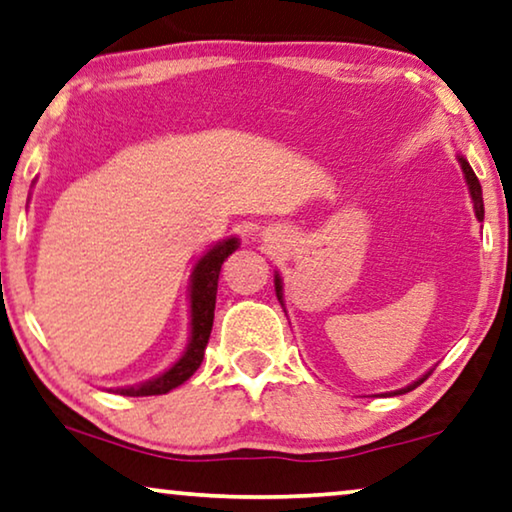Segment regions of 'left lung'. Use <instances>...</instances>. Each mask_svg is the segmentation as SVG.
I'll use <instances>...</instances> for the list:
<instances>
[{
	"label": "left lung",
	"instance_id": "1",
	"mask_svg": "<svg viewBox=\"0 0 512 512\" xmlns=\"http://www.w3.org/2000/svg\"><path fill=\"white\" fill-rule=\"evenodd\" d=\"M457 160H460V167H462V172H464V179H467V186H469V195H471V202H474V211H476V218L480 220V223H483V218H485V207H483V188H480V181H478V177L474 174V170H471V165L467 163V158L464 156H457ZM276 296H278V301H280V305L282 308H285V301H282V278H280V273H276ZM432 375V370H427L423 377H418L414 384H409V386H404V388H400V391H391V393H384V395H402V393H409V391H414L416 386H421L423 381Z\"/></svg>",
	"mask_w": 512,
	"mask_h": 512
}]
</instances>
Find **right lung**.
I'll list each match as a JSON object with an SVG mask.
<instances>
[{"label": "right lung", "instance_id": "add662e5", "mask_svg": "<svg viewBox=\"0 0 512 512\" xmlns=\"http://www.w3.org/2000/svg\"><path fill=\"white\" fill-rule=\"evenodd\" d=\"M239 248V239L218 241L216 246L209 248L200 259H197L193 276H190V338L186 352L172 368H167L163 375L149 381L124 388H110L112 393L128 395V398H142V395H163L170 393L172 388L181 386L195 375V370L202 365L204 349H207L211 326H213V310H216V292H218V276L220 266L234 250Z\"/></svg>", "mask_w": 512, "mask_h": 512}]
</instances>
